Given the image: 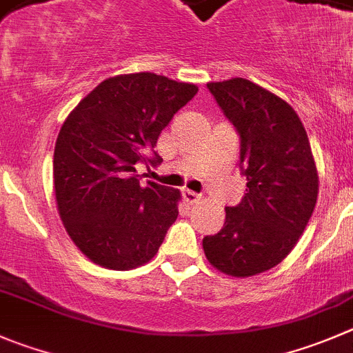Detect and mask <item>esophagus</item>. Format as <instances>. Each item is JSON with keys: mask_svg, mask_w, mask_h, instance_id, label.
Instances as JSON below:
<instances>
[{"mask_svg": "<svg viewBox=\"0 0 353 353\" xmlns=\"http://www.w3.org/2000/svg\"><path fill=\"white\" fill-rule=\"evenodd\" d=\"M182 196H183V201H185L187 204H196V203H199V201H201L199 194L192 192V190H183Z\"/></svg>", "mask_w": 353, "mask_h": 353, "instance_id": "obj_1", "label": "esophagus"}]
</instances>
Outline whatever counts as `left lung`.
<instances>
[{
    "instance_id": "8db88e82",
    "label": "left lung",
    "mask_w": 353,
    "mask_h": 353,
    "mask_svg": "<svg viewBox=\"0 0 353 353\" xmlns=\"http://www.w3.org/2000/svg\"><path fill=\"white\" fill-rule=\"evenodd\" d=\"M241 135L246 196L225 208L223 229L203 239L208 261L232 277L279 265L303 234L319 194L310 142L293 107L244 78L208 83Z\"/></svg>"
}]
</instances>
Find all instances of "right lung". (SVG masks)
<instances>
[{
    "mask_svg": "<svg viewBox=\"0 0 353 353\" xmlns=\"http://www.w3.org/2000/svg\"><path fill=\"white\" fill-rule=\"evenodd\" d=\"M197 86L154 72L100 83L65 117L53 154L57 210L67 234L93 263L132 270L154 258L179 216V189L147 182L135 164L161 163V132Z\"/></svg>",
    "mask_w": 353,
    "mask_h": 353,
    "instance_id": "obj_1",
    "label": "right lung"
}]
</instances>
